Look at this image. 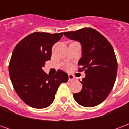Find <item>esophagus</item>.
Listing matches in <instances>:
<instances>
[{
    "label": "esophagus",
    "mask_w": 129,
    "mask_h": 129,
    "mask_svg": "<svg viewBox=\"0 0 129 129\" xmlns=\"http://www.w3.org/2000/svg\"><path fill=\"white\" fill-rule=\"evenodd\" d=\"M74 79H75V77H74V76L72 75H68V81H73Z\"/></svg>",
    "instance_id": "obj_1"
}]
</instances>
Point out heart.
<instances>
[{
	"instance_id": "1",
	"label": "heart",
	"mask_w": 129,
	"mask_h": 129,
	"mask_svg": "<svg viewBox=\"0 0 129 129\" xmlns=\"http://www.w3.org/2000/svg\"><path fill=\"white\" fill-rule=\"evenodd\" d=\"M70 68V66H69V65H68V66H66V68H67V69H69Z\"/></svg>"
}]
</instances>
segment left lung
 <instances>
[{
	"label": "left lung",
	"instance_id": "left-lung-1",
	"mask_svg": "<svg viewBox=\"0 0 129 129\" xmlns=\"http://www.w3.org/2000/svg\"><path fill=\"white\" fill-rule=\"evenodd\" d=\"M63 34L79 41L82 46L78 71H84L86 77L80 81L82 90L73 95L74 99L85 107L98 105L108 97L116 79L117 61L113 48L102 34L91 27Z\"/></svg>",
	"mask_w": 129,
	"mask_h": 129
}]
</instances>
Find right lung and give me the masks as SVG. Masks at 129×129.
<instances>
[{"mask_svg": "<svg viewBox=\"0 0 129 129\" xmlns=\"http://www.w3.org/2000/svg\"><path fill=\"white\" fill-rule=\"evenodd\" d=\"M63 32H33L21 40L14 49L9 64L13 87L21 100L32 108H46L53 102L58 88L68 75L58 70L52 77L43 70L50 60L52 48Z\"/></svg>", "mask_w": 129, "mask_h": 129, "instance_id": "1", "label": "right lung"}]
</instances>
